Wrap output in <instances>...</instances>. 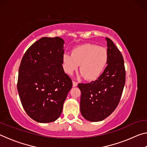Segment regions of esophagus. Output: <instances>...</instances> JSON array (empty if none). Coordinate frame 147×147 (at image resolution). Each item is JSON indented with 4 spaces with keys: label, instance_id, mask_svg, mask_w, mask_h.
<instances>
[{
    "label": "esophagus",
    "instance_id": "1",
    "mask_svg": "<svg viewBox=\"0 0 147 147\" xmlns=\"http://www.w3.org/2000/svg\"><path fill=\"white\" fill-rule=\"evenodd\" d=\"M77 85H78V83H77L76 82L73 81V87H76V86H77Z\"/></svg>",
    "mask_w": 147,
    "mask_h": 147
}]
</instances>
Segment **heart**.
I'll return each mask as SVG.
<instances>
[{
  "label": "heart",
  "mask_w": 147,
  "mask_h": 147,
  "mask_svg": "<svg viewBox=\"0 0 147 147\" xmlns=\"http://www.w3.org/2000/svg\"><path fill=\"white\" fill-rule=\"evenodd\" d=\"M108 61L106 49L96 45L87 43L78 46L72 53H65L62 58L65 72L71 74L80 65L81 75L87 80H94L105 69Z\"/></svg>",
  "instance_id": "1"
}]
</instances>
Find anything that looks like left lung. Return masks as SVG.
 <instances>
[{"mask_svg":"<svg viewBox=\"0 0 147 147\" xmlns=\"http://www.w3.org/2000/svg\"><path fill=\"white\" fill-rule=\"evenodd\" d=\"M108 65L97 80L78 84L81 91L80 111L86 120L98 122L113 112L120 102L126 80L123 57L112 40L106 38Z\"/></svg>","mask_w":147,"mask_h":147,"instance_id":"1","label":"left lung"}]
</instances>
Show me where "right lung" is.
I'll return each instance as SVG.
<instances>
[{
  "label": "right lung",
  "mask_w": 147,
  "mask_h": 147,
  "mask_svg": "<svg viewBox=\"0 0 147 147\" xmlns=\"http://www.w3.org/2000/svg\"><path fill=\"white\" fill-rule=\"evenodd\" d=\"M63 44L59 37L42 38L29 47L20 64L19 97L26 113L38 123L58 119L73 86L62 66Z\"/></svg>",
  "instance_id": "obj_1"
}]
</instances>
